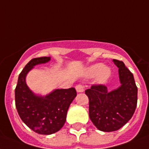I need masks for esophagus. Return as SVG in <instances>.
Masks as SVG:
<instances>
[{
	"label": "esophagus",
	"mask_w": 149,
	"mask_h": 149,
	"mask_svg": "<svg viewBox=\"0 0 149 149\" xmlns=\"http://www.w3.org/2000/svg\"><path fill=\"white\" fill-rule=\"evenodd\" d=\"M75 88H76V91L78 92V93H82V92H84V90H85V88H84V86H83L82 85H77L75 86Z\"/></svg>",
	"instance_id": "esophagus-1"
}]
</instances>
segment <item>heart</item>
Here are the masks:
<instances>
[{"mask_svg":"<svg viewBox=\"0 0 149 149\" xmlns=\"http://www.w3.org/2000/svg\"><path fill=\"white\" fill-rule=\"evenodd\" d=\"M87 75L89 77H95L98 75V80L100 82H104L109 78L111 71L109 68H103L102 64H95L90 66L86 71Z\"/></svg>","mask_w":149,"mask_h":149,"instance_id":"heart-1","label":"heart"}]
</instances>
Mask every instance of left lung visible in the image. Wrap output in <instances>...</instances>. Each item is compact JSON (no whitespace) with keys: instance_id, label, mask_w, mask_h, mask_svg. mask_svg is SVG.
I'll use <instances>...</instances> for the list:
<instances>
[{"instance_id":"obj_1","label":"left lung","mask_w":149,"mask_h":149,"mask_svg":"<svg viewBox=\"0 0 149 149\" xmlns=\"http://www.w3.org/2000/svg\"><path fill=\"white\" fill-rule=\"evenodd\" d=\"M119 68L120 87L111 92L104 85H93L85 90L88 97L89 117L100 131H115L129 121L135 111L138 101V88L133 74L124 62L113 60Z\"/></svg>"}]
</instances>
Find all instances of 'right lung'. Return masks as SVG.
Listing matches in <instances>:
<instances>
[{
	"mask_svg": "<svg viewBox=\"0 0 149 149\" xmlns=\"http://www.w3.org/2000/svg\"><path fill=\"white\" fill-rule=\"evenodd\" d=\"M50 57L33 58L18 76L15 90V107L24 123L36 133L51 134L57 132L66 121L67 112L77 95L74 88L56 89L46 96L34 95L25 83V77L33 67L47 63Z\"/></svg>",
	"mask_w": 149,
	"mask_h": 149,
	"instance_id": "1",
	"label": "right lung"
}]
</instances>
